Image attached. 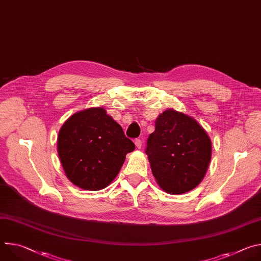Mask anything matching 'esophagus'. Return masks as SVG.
<instances>
[{
	"label": "esophagus",
	"instance_id": "34e87169",
	"mask_svg": "<svg viewBox=\"0 0 261 261\" xmlns=\"http://www.w3.org/2000/svg\"><path fill=\"white\" fill-rule=\"evenodd\" d=\"M134 142H135V145H136L137 148H141V146H142V141H141L140 139L137 138V139H135Z\"/></svg>",
	"mask_w": 261,
	"mask_h": 261
}]
</instances>
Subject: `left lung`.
<instances>
[{
  "label": "left lung",
  "instance_id": "8db88e82",
  "mask_svg": "<svg viewBox=\"0 0 261 261\" xmlns=\"http://www.w3.org/2000/svg\"><path fill=\"white\" fill-rule=\"evenodd\" d=\"M145 154L160 188L182 194L202 180L212 157V142L193 118L167 109L156 120Z\"/></svg>",
  "mask_w": 261,
  "mask_h": 261
}]
</instances>
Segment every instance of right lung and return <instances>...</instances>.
<instances>
[{
	"label": "right lung",
	"mask_w": 261,
	"mask_h": 261,
	"mask_svg": "<svg viewBox=\"0 0 261 261\" xmlns=\"http://www.w3.org/2000/svg\"><path fill=\"white\" fill-rule=\"evenodd\" d=\"M134 148L103 107L74 114L64 123L58 137V153L67 177L90 191L107 187Z\"/></svg>",
	"instance_id": "right-lung-1"
}]
</instances>
